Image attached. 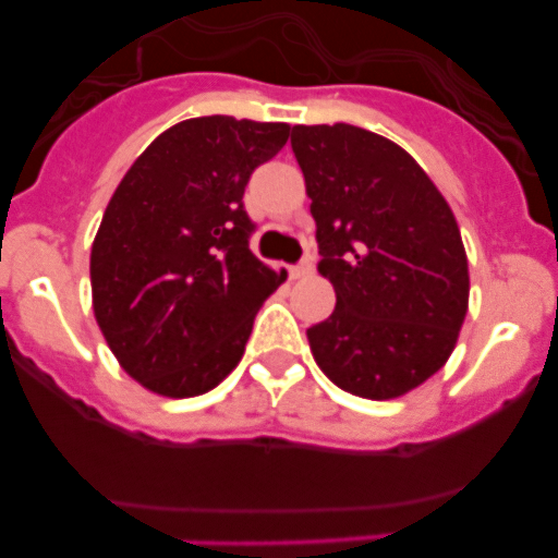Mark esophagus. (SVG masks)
<instances>
[{"label": "esophagus", "instance_id": "1", "mask_svg": "<svg viewBox=\"0 0 558 558\" xmlns=\"http://www.w3.org/2000/svg\"><path fill=\"white\" fill-rule=\"evenodd\" d=\"M313 275V264L311 262H302L300 267L291 269V280H300V278H311Z\"/></svg>", "mask_w": 558, "mask_h": 558}]
</instances>
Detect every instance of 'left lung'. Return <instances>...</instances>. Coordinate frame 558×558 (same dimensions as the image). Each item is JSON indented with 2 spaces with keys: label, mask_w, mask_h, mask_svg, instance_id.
Here are the masks:
<instances>
[{
  "label": "left lung",
  "mask_w": 558,
  "mask_h": 558,
  "mask_svg": "<svg viewBox=\"0 0 558 558\" xmlns=\"http://www.w3.org/2000/svg\"><path fill=\"white\" fill-rule=\"evenodd\" d=\"M320 262L337 305L307 329L315 364L342 391L397 399L453 353L470 267L446 196L388 137L351 123L291 129Z\"/></svg>",
  "instance_id": "1"
}]
</instances>
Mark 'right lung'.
<instances>
[{"mask_svg":"<svg viewBox=\"0 0 558 558\" xmlns=\"http://www.w3.org/2000/svg\"><path fill=\"white\" fill-rule=\"evenodd\" d=\"M289 123L189 118L134 159L92 245V305L112 356L159 397H199L240 364L253 318L286 280L247 247L251 172Z\"/></svg>","mask_w":558,"mask_h":558,"instance_id":"right-lung-1","label":"right lung"}]
</instances>
